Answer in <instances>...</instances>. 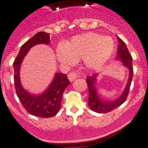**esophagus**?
Listing matches in <instances>:
<instances>
[{"instance_id":"obj_1","label":"esophagus","mask_w":148,"mask_h":148,"mask_svg":"<svg viewBox=\"0 0 148 148\" xmlns=\"http://www.w3.org/2000/svg\"><path fill=\"white\" fill-rule=\"evenodd\" d=\"M68 78H69V80L70 81V82H73V81H74L75 79V78L78 77V74H77L75 72H70L69 74H68Z\"/></svg>"}]
</instances>
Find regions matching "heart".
Instances as JSON below:
<instances>
[{
    "mask_svg": "<svg viewBox=\"0 0 148 148\" xmlns=\"http://www.w3.org/2000/svg\"><path fill=\"white\" fill-rule=\"evenodd\" d=\"M111 38L95 33H84L72 38L66 45L59 44L56 49L60 62L72 65L78 59H84L90 68H97L108 61L114 49Z\"/></svg>",
    "mask_w": 148,
    "mask_h": 148,
    "instance_id": "heart-1",
    "label": "heart"
}]
</instances>
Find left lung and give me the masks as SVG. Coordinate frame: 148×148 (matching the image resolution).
I'll return each mask as SVG.
<instances>
[{
	"mask_svg": "<svg viewBox=\"0 0 148 148\" xmlns=\"http://www.w3.org/2000/svg\"><path fill=\"white\" fill-rule=\"evenodd\" d=\"M119 46L117 49V56L116 59L120 60L122 64L129 70V78L122 95L119 99L112 101H103L99 98L96 89L95 87V78L97 76V73H94L92 75L87 77L86 82L87 83L89 90V103L88 105L91 110L99 113H106L110 112L113 110L116 109L123 104L127 98L128 93L130 91V87L131 85L132 78H133V69L132 66V56L128 51L127 47L125 42L121 38H118Z\"/></svg>",
	"mask_w": 148,
	"mask_h": 148,
	"instance_id": "obj_1",
	"label": "left lung"
}]
</instances>
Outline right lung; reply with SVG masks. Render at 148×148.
Listing matches in <instances>:
<instances>
[{
  "label": "right lung",
  "mask_w": 148,
  "mask_h": 148,
  "mask_svg": "<svg viewBox=\"0 0 148 148\" xmlns=\"http://www.w3.org/2000/svg\"><path fill=\"white\" fill-rule=\"evenodd\" d=\"M50 43L49 34L40 32L29 39L22 45L20 51L13 63L14 82L18 99L26 110L35 116L40 118H50L58 113L61 108L63 92L69 84L66 74L56 73L53 82L40 95H32L26 91L21 86L19 77V71L23 57L27 55L30 48L38 44H48Z\"/></svg>",
  "instance_id": "1"
}]
</instances>
